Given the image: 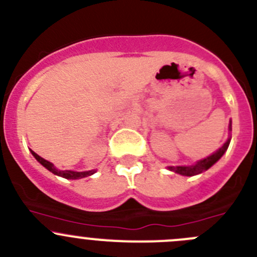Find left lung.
<instances>
[{"label": "left lung", "instance_id": "left-lung-1", "mask_svg": "<svg viewBox=\"0 0 257 257\" xmlns=\"http://www.w3.org/2000/svg\"><path fill=\"white\" fill-rule=\"evenodd\" d=\"M229 130H232L231 128V123H229ZM229 141H231V139H228V140L224 143V145L222 146L219 150H217L216 153L212 154L211 156H208V158L203 159V160L198 161L195 165H192V167H170L169 169L172 170V172H175L178 173V174H182V175H187V177H192V175H197V174H200V173H203L204 170L209 169V168L213 165L214 163H217V161L219 160V159L222 158V155H223L224 153H226L227 148H228L229 145Z\"/></svg>", "mask_w": 257, "mask_h": 257}]
</instances>
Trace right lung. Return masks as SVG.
<instances>
[{
  "label": "right lung",
  "instance_id": "obj_1",
  "mask_svg": "<svg viewBox=\"0 0 257 257\" xmlns=\"http://www.w3.org/2000/svg\"><path fill=\"white\" fill-rule=\"evenodd\" d=\"M31 153H33V155L35 156L36 160H38L39 163H40L41 165H43V167H45L46 169L49 170V172H51V173H53V174L59 175V177L65 178V179H80V178L89 177V175L94 174V170H90V172H72V170H58L57 168L54 167L53 164L49 163L48 160L43 159V158H41V156H39L38 154L34 153L33 150H31Z\"/></svg>",
  "mask_w": 257,
  "mask_h": 257
}]
</instances>
